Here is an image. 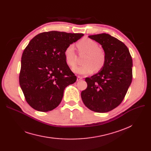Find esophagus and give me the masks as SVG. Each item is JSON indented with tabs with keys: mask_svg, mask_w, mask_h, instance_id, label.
<instances>
[{
	"mask_svg": "<svg viewBox=\"0 0 151 151\" xmlns=\"http://www.w3.org/2000/svg\"><path fill=\"white\" fill-rule=\"evenodd\" d=\"M82 79H83V78H82L81 76H77V81H78L81 80Z\"/></svg>",
	"mask_w": 151,
	"mask_h": 151,
	"instance_id": "34e87169",
	"label": "esophagus"
}]
</instances>
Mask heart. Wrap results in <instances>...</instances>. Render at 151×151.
Returning <instances> with one entry per match:
<instances>
[{"instance_id":"b5f03b06","label":"heart","mask_w":151,"mask_h":151,"mask_svg":"<svg viewBox=\"0 0 151 151\" xmlns=\"http://www.w3.org/2000/svg\"><path fill=\"white\" fill-rule=\"evenodd\" d=\"M77 47L81 53L86 54L82 66L72 68L74 73L81 75L91 74L94 70H99L104 66L106 61V54L100 48L99 44L90 38H84L77 43ZM65 62L70 67H74L76 63V54L73 45L68 46L64 51Z\"/></svg>"}]
</instances>
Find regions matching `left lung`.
Wrapping results in <instances>:
<instances>
[{"label":"left lung","mask_w":151,"mask_h":151,"mask_svg":"<svg viewBox=\"0 0 151 151\" xmlns=\"http://www.w3.org/2000/svg\"><path fill=\"white\" fill-rule=\"evenodd\" d=\"M101 45L106 54L104 66L85 81L88 88L81 92L84 104L97 113H106L121 104L132 80L133 62L125 45L109 34L89 35Z\"/></svg>","instance_id":"8db88e82"}]
</instances>
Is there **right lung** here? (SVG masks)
I'll return each instance as SVG.
<instances>
[{
  "mask_svg": "<svg viewBox=\"0 0 151 151\" xmlns=\"http://www.w3.org/2000/svg\"><path fill=\"white\" fill-rule=\"evenodd\" d=\"M83 35L50 31L39 34L30 41L22 55L19 79L32 108L47 112L60 104L66 87L76 81L65 62L64 51Z\"/></svg>",
  "mask_w": 151,
  "mask_h": 151,
  "instance_id": "right-lung-1",
  "label": "right lung"
}]
</instances>
